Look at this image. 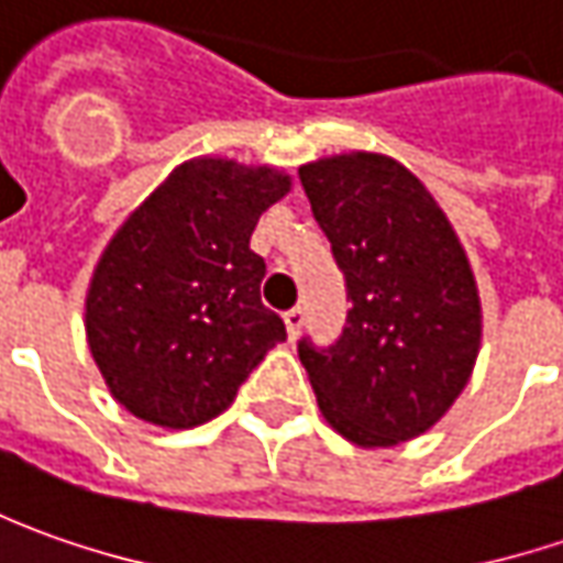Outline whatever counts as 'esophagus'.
Instances as JSON below:
<instances>
[{
  "label": "esophagus",
  "mask_w": 563,
  "mask_h": 563,
  "mask_svg": "<svg viewBox=\"0 0 563 563\" xmlns=\"http://www.w3.org/2000/svg\"><path fill=\"white\" fill-rule=\"evenodd\" d=\"M283 320H286V333H289V340H296V336L301 333V323H305V311L296 305V308H289V311L283 314Z\"/></svg>",
  "instance_id": "34e87169"
}]
</instances>
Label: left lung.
I'll return each instance as SVG.
<instances>
[{
    "mask_svg": "<svg viewBox=\"0 0 563 563\" xmlns=\"http://www.w3.org/2000/svg\"><path fill=\"white\" fill-rule=\"evenodd\" d=\"M349 286L336 345L299 342L327 423L361 449L427 433L474 374L483 308L455 227L408 167L342 152L299 167Z\"/></svg>",
    "mask_w": 563,
    "mask_h": 563,
    "instance_id": "obj_1",
    "label": "left lung"
}]
</instances>
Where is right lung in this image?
I'll return each instance as SVG.
<instances>
[{
	"label": "right lung",
	"instance_id": "add662e5",
	"mask_svg": "<svg viewBox=\"0 0 563 563\" xmlns=\"http://www.w3.org/2000/svg\"><path fill=\"white\" fill-rule=\"evenodd\" d=\"M289 189L292 177L271 165L189 158L108 240L84 327L108 393L130 415L199 427L286 340L262 305L267 267L249 240Z\"/></svg>",
	"mask_w": 563,
	"mask_h": 563
}]
</instances>
